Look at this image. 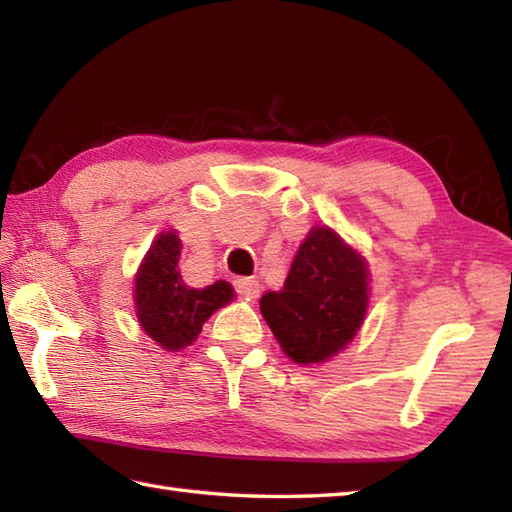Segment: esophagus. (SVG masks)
<instances>
[{"label": "esophagus", "mask_w": 512, "mask_h": 512, "mask_svg": "<svg viewBox=\"0 0 512 512\" xmlns=\"http://www.w3.org/2000/svg\"><path fill=\"white\" fill-rule=\"evenodd\" d=\"M233 286L237 290L239 297L244 299H255L259 295V281L248 279V277H239L233 281Z\"/></svg>", "instance_id": "1"}]
</instances>
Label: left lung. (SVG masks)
Returning <instances> with one entry per match:
<instances>
[{
  "label": "left lung",
  "instance_id": "8db88e82",
  "mask_svg": "<svg viewBox=\"0 0 512 512\" xmlns=\"http://www.w3.org/2000/svg\"><path fill=\"white\" fill-rule=\"evenodd\" d=\"M369 306L365 257L330 226H312L284 288L266 292L259 310L281 350L297 365H319L345 350Z\"/></svg>",
  "mask_w": 512,
  "mask_h": 512
}]
</instances>
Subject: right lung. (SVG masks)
Here are the masks:
<instances>
[{"label": "right lung", "instance_id": "obj_1", "mask_svg": "<svg viewBox=\"0 0 512 512\" xmlns=\"http://www.w3.org/2000/svg\"><path fill=\"white\" fill-rule=\"evenodd\" d=\"M182 242L178 231H162L151 242L134 281V306L140 328L167 352L191 345L204 321L235 299L228 281L191 288L178 270Z\"/></svg>", "mask_w": 512, "mask_h": 512}]
</instances>
